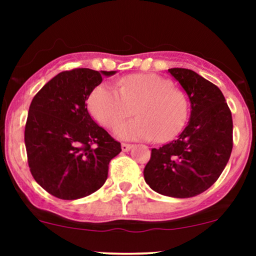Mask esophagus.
Here are the masks:
<instances>
[{
  "label": "esophagus",
  "instance_id": "1",
  "mask_svg": "<svg viewBox=\"0 0 256 256\" xmlns=\"http://www.w3.org/2000/svg\"><path fill=\"white\" fill-rule=\"evenodd\" d=\"M131 148H132V144H130V143H122V152H128Z\"/></svg>",
  "mask_w": 256,
  "mask_h": 256
}]
</instances>
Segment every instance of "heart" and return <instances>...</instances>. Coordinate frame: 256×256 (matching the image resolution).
Listing matches in <instances>:
<instances>
[{
  "mask_svg": "<svg viewBox=\"0 0 256 256\" xmlns=\"http://www.w3.org/2000/svg\"><path fill=\"white\" fill-rule=\"evenodd\" d=\"M119 90L108 84L98 85L88 106L101 125L113 128L134 113L137 118L116 128L125 140H171L183 128L188 116L185 95L171 82L154 73H137L119 80Z\"/></svg>",
  "mask_w": 256,
  "mask_h": 256,
  "instance_id": "heart-1",
  "label": "heart"
}]
</instances>
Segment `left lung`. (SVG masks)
Here are the masks:
<instances>
[{
  "label": "left lung",
  "mask_w": 256,
  "mask_h": 256,
  "mask_svg": "<svg viewBox=\"0 0 256 256\" xmlns=\"http://www.w3.org/2000/svg\"><path fill=\"white\" fill-rule=\"evenodd\" d=\"M168 72L186 91L192 104L190 120L177 140L152 148L144 179L154 192L188 198L216 183L230 158L232 116L216 85L188 68Z\"/></svg>",
  "instance_id": "8db88e82"
}]
</instances>
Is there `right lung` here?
I'll list each match as a JSON object with an SVG mask.
<instances>
[{
    "label": "right lung",
    "instance_id": "1",
    "mask_svg": "<svg viewBox=\"0 0 256 256\" xmlns=\"http://www.w3.org/2000/svg\"><path fill=\"white\" fill-rule=\"evenodd\" d=\"M114 71L73 68L55 76L34 95L25 125L32 177L61 200L91 195L104 184L120 142L91 119L86 100L102 76Z\"/></svg>",
    "mask_w": 256,
    "mask_h": 256
}]
</instances>
